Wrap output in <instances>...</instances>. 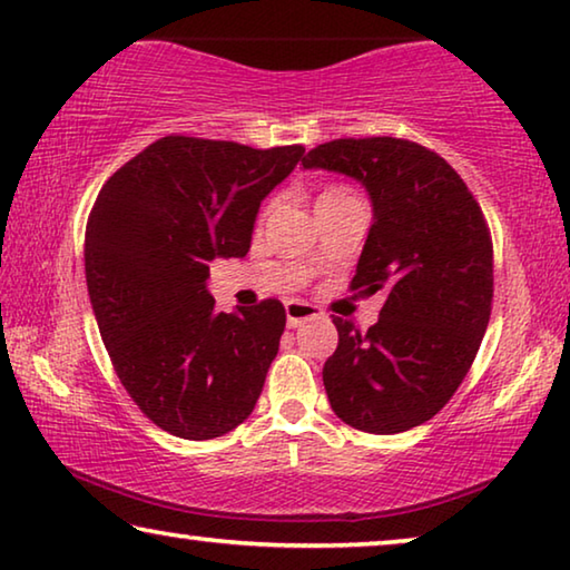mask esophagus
<instances>
[{
    "label": "esophagus",
    "instance_id": "1",
    "mask_svg": "<svg viewBox=\"0 0 570 570\" xmlns=\"http://www.w3.org/2000/svg\"><path fill=\"white\" fill-rule=\"evenodd\" d=\"M320 314H322V312H320L317 307H314V304L296 302V299L286 302V325H288V327H299L302 322L320 317Z\"/></svg>",
    "mask_w": 570,
    "mask_h": 570
}]
</instances>
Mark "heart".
Instances as JSON below:
<instances>
[{
  "label": "heart",
  "mask_w": 570,
  "mask_h": 570,
  "mask_svg": "<svg viewBox=\"0 0 570 570\" xmlns=\"http://www.w3.org/2000/svg\"><path fill=\"white\" fill-rule=\"evenodd\" d=\"M337 194H347V191H345V189H327V191L320 194V199H322V197H337Z\"/></svg>",
  "instance_id": "1"
}]
</instances>
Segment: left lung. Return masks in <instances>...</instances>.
I'll return each instance as SVG.
<instances>
[{
	"mask_svg": "<svg viewBox=\"0 0 570 570\" xmlns=\"http://www.w3.org/2000/svg\"><path fill=\"white\" fill-rule=\"evenodd\" d=\"M302 166L368 191L373 225L353 288L386 296L368 333L333 317L337 351L322 368L330 406L373 435L417 428L450 402L487 333L494 258L481 207L453 166L412 140H333Z\"/></svg>",
	"mask_w": 570,
	"mask_h": 570,
	"instance_id": "obj_1",
	"label": "left lung"
}]
</instances>
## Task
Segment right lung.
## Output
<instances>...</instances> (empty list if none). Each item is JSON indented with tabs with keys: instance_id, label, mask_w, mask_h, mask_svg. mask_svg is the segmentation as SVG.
Segmentation results:
<instances>
[{
	"instance_id": "obj_1",
	"label": "right lung",
	"mask_w": 570,
	"mask_h": 570,
	"mask_svg": "<svg viewBox=\"0 0 570 570\" xmlns=\"http://www.w3.org/2000/svg\"><path fill=\"white\" fill-rule=\"evenodd\" d=\"M302 156L168 135L101 186L83 243L91 309L127 394L176 438L225 435L258 402L284 304L217 312L209 263L250 250L261 202Z\"/></svg>"
}]
</instances>
